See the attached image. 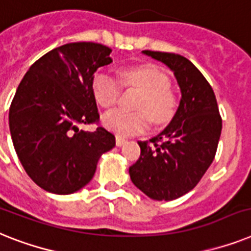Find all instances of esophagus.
<instances>
[{"label": "esophagus", "mask_w": 251, "mask_h": 251, "mask_svg": "<svg viewBox=\"0 0 251 251\" xmlns=\"http://www.w3.org/2000/svg\"><path fill=\"white\" fill-rule=\"evenodd\" d=\"M125 143H126V138H124V136H121V135L116 136V144H117V146L121 147V146H124Z\"/></svg>", "instance_id": "esophagus-1"}]
</instances>
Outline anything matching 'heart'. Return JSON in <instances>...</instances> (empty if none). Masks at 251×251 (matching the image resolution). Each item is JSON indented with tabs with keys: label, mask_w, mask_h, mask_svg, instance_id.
<instances>
[{
	"label": "heart",
	"mask_w": 251,
	"mask_h": 251,
	"mask_svg": "<svg viewBox=\"0 0 251 251\" xmlns=\"http://www.w3.org/2000/svg\"><path fill=\"white\" fill-rule=\"evenodd\" d=\"M120 75L121 82L108 73L95 75L91 87L98 104L103 108L113 107L121 94V83L126 87H135L142 94L135 104L138 111L108 112L103 119L108 129L119 135H132L144 131L150 126L151 119L154 124L162 125L174 117L178 99L170 86V78L162 69L153 64H140L122 69Z\"/></svg>",
	"instance_id": "obj_1"
}]
</instances>
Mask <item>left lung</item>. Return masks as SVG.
<instances>
[{
    "label": "left lung",
    "instance_id": "left-lung-1",
    "mask_svg": "<svg viewBox=\"0 0 251 251\" xmlns=\"http://www.w3.org/2000/svg\"><path fill=\"white\" fill-rule=\"evenodd\" d=\"M174 71L182 99L170 125L150 140L138 142L140 157L129 169L132 183L147 196L170 201L197 185L213 162L222 117L210 83L188 59L144 50Z\"/></svg>",
    "mask_w": 251,
    "mask_h": 251
}]
</instances>
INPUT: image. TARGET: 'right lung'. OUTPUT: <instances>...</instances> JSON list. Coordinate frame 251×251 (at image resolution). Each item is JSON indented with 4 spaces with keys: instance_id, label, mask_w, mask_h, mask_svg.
Instances as JSON below:
<instances>
[{
    "instance_id": "add662e5",
    "label": "right lung",
    "mask_w": 251,
    "mask_h": 251,
    "mask_svg": "<svg viewBox=\"0 0 251 251\" xmlns=\"http://www.w3.org/2000/svg\"><path fill=\"white\" fill-rule=\"evenodd\" d=\"M112 50L95 42L56 48L30 66L9 112L14 148L29 178L41 188L69 195L90 182L101 154L116 146L99 125L94 75L112 63ZM97 123L95 132L78 127Z\"/></svg>"
}]
</instances>
